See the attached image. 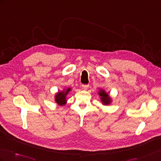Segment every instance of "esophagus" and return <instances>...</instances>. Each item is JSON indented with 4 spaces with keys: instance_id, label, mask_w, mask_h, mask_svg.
<instances>
[{
    "instance_id": "esophagus-1",
    "label": "esophagus",
    "mask_w": 161,
    "mask_h": 161,
    "mask_svg": "<svg viewBox=\"0 0 161 161\" xmlns=\"http://www.w3.org/2000/svg\"><path fill=\"white\" fill-rule=\"evenodd\" d=\"M88 87H89V85H88V84L82 85V88H83L84 90H85V91H86V90H88Z\"/></svg>"
}]
</instances>
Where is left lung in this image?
<instances>
[{"instance_id": "obj_1", "label": "left lung", "mask_w": 161, "mask_h": 161, "mask_svg": "<svg viewBox=\"0 0 161 161\" xmlns=\"http://www.w3.org/2000/svg\"><path fill=\"white\" fill-rule=\"evenodd\" d=\"M98 95L100 96V99L102 101L103 105L108 106L111 103L112 98L110 97L109 94L104 91V90L99 89V91L98 92Z\"/></svg>"}]
</instances>
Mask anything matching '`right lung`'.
Here are the masks:
<instances>
[{"instance_id":"1","label":"right lung","mask_w":161,"mask_h":161,"mask_svg":"<svg viewBox=\"0 0 161 161\" xmlns=\"http://www.w3.org/2000/svg\"><path fill=\"white\" fill-rule=\"evenodd\" d=\"M71 91L70 88H67L64 89L63 91H59L55 95V101L59 106H64L66 103V95Z\"/></svg>"}]
</instances>
